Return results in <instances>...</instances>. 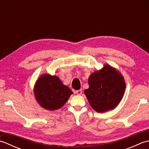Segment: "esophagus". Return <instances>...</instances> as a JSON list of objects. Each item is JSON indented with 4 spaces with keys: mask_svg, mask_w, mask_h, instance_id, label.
Instances as JSON below:
<instances>
[{
    "mask_svg": "<svg viewBox=\"0 0 149 149\" xmlns=\"http://www.w3.org/2000/svg\"><path fill=\"white\" fill-rule=\"evenodd\" d=\"M75 93H76L77 95H81L82 93H83V90H77L76 91H75Z\"/></svg>",
    "mask_w": 149,
    "mask_h": 149,
    "instance_id": "obj_1",
    "label": "esophagus"
}]
</instances>
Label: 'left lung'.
<instances>
[{"instance_id":"left-lung-1","label":"left lung","mask_w":149,"mask_h":149,"mask_svg":"<svg viewBox=\"0 0 149 149\" xmlns=\"http://www.w3.org/2000/svg\"><path fill=\"white\" fill-rule=\"evenodd\" d=\"M88 83L90 87L84 90L85 95L93 109L99 113L115 108L125 89L123 76L109 65L91 74Z\"/></svg>"}]
</instances>
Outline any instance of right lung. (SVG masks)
<instances>
[{
  "label": "right lung",
  "mask_w": 149,
  "mask_h": 149,
  "mask_svg": "<svg viewBox=\"0 0 149 149\" xmlns=\"http://www.w3.org/2000/svg\"><path fill=\"white\" fill-rule=\"evenodd\" d=\"M72 93L71 90L63 85L58 77L49 74L42 75L34 87V95L38 102L49 110L61 107Z\"/></svg>",
  "instance_id": "add662e5"
}]
</instances>
